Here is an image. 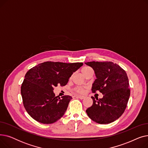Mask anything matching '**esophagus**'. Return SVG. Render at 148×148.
<instances>
[{"label": "esophagus", "mask_w": 148, "mask_h": 148, "mask_svg": "<svg viewBox=\"0 0 148 148\" xmlns=\"http://www.w3.org/2000/svg\"><path fill=\"white\" fill-rule=\"evenodd\" d=\"M77 98H80V99H84V96H82V95H77Z\"/></svg>", "instance_id": "esophagus-1"}]
</instances>
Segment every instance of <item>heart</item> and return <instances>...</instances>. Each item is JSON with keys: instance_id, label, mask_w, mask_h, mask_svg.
I'll use <instances>...</instances> for the list:
<instances>
[{"instance_id": "obj_1", "label": "heart", "mask_w": 148, "mask_h": 148, "mask_svg": "<svg viewBox=\"0 0 148 148\" xmlns=\"http://www.w3.org/2000/svg\"><path fill=\"white\" fill-rule=\"evenodd\" d=\"M92 68L89 66H84L82 69V73L83 74V75H84L86 74V73L89 71V70L91 69ZM71 79V78H70ZM74 91L77 93V94H83V93L86 90V88L84 87H82V86H77L74 88Z\"/></svg>"}]
</instances>
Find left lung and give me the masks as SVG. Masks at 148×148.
Here are the masks:
<instances>
[{"label": "left lung", "mask_w": 148, "mask_h": 148, "mask_svg": "<svg viewBox=\"0 0 148 148\" xmlns=\"http://www.w3.org/2000/svg\"><path fill=\"white\" fill-rule=\"evenodd\" d=\"M87 65L94 69L97 79L92 92L99 91L102 98L95 99L86 110L89 117L97 123L107 124L120 118L127 107L130 95L127 74L119 65L112 62H89Z\"/></svg>", "instance_id": "left-lung-1"}]
</instances>
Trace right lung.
Instances as JSON below:
<instances>
[{"label": "right lung", "instance_id": "add662e5", "mask_svg": "<svg viewBox=\"0 0 148 148\" xmlns=\"http://www.w3.org/2000/svg\"><path fill=\"white\" fill-rule=\"evenodd\" d=\"M82 65V62L47 61L29 70L21 84V94L23 106L31 117L49 124L63 116L72 97L64 95L60 98L53 90L58 84L65 86L73 73Z\"/></svg>", "mask_w": 148, "mask_h": 148}]
</instances>
